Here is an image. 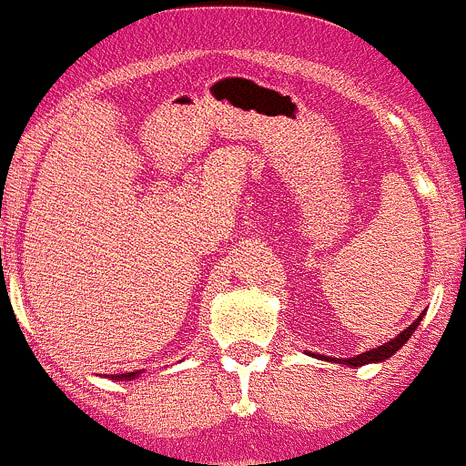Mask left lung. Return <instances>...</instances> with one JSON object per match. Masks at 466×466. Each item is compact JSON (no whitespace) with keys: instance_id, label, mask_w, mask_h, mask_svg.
<instances>
[{"instance_id":"8db88e82","label":"left lung","mask_w":466,"mask_h":466,"mask_svg":"<svg viewBox=\"0 0 466 466\" xmlns=\"http://www.w3.org/2000/svg\"><path fill=\"white\" fill-rule=\"evenodd\" d=\"M423 315H426V310H423L421 315H419L417 319H414L412 324L408 326V329L400 330V333L396 335L394 339H390V342L380 344V347H376V349H370V351L360 353V356H353V358H326V356H321V353H310V356H315L317 360H326V362H335V365H347V367H353V370H356V367L371 365V362H385V360H388V358L394 356V353L399 351V349L403 347L405 342H408L410 335H412L414 330H417L419 321L423 319Z\"/></svg>"}]
</instances>
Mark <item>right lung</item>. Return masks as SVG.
Returning <instances> with one entry per match:
<instances>
[{
  "label": "right lung",
  "instance_id": "right-lung-1",
  "mask_svg": "<svg viewBox=\"0 0 466 466\" xmlns=\"http://www.w3.org/2000/svg\"><path fill=\"white\" fill-rule=\"evenodd\" d=\"M140 374H145V371H131V374H113L110 379H113V380H136V379H140Z\"/></svg>",
  "mask_w": 466,
  "mask_h": 466
}]
</instances>
